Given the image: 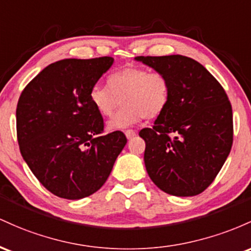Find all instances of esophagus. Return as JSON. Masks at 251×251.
Listing matches in <instances>:
<instances>
[{"mask_svg":"<svg viewBox=\"0 0 251 251\" xmlns=\"http://www.w3.org/2000/svg\"><path fill=\"white\" fill-rule=\"evenodd\" d=\"M126 139H133V137L136 135V131L133 130V129H126V130L125 131Z\"/></svg>","mask_w":251,"mask_h":251,"instance_id":"esophagus-1","label":"esophagus"}]
</instances>
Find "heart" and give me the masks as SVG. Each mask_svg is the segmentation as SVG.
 <instances>
[{
    "instance_id": "1",
    "label": "heart",
    "mask_w": 251,
    "mask_h": 251,
    "mask_svg": "<svg viewBox=\"0 0 251 251\" xmlns=\"http://www.w3.org/2000/svg\"><path fill=\"white\" fill-rule=\"evenodd\" d=\"M108 85L96 84L90 100L102 116L110 117L122 102V108L109 121V129H122L142 118L154 120L163 114L171 100V80L165 73L145 67L128 66L115 72Z\"/></svg>"
}]
</instances>
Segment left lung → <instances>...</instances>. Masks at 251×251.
I'll return each instance as SVG.
<instances>
[{
    "label": "left lung",
    "mask_w": 251,
    "mask_h": 251,
    "mask_svg": "<svg viewBox=\"0 0 251 251\" xmlns=\"http://www.w3.org/2000/svg\"><path fill=\"white\" fill-rule=\"evenodd\" d=\"M136 60L170 78L167 109L145 140V165L149 178L163 192L192 197L212 184L229 155L233 141L229 97L211 73L184 55L136 57Z\"/></svg>",
    "instance_id": "obj_1"
}]
</instances>
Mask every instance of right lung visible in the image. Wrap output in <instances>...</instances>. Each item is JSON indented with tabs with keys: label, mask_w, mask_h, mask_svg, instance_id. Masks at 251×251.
<instances>
[{
	"label": "right lung",
	"mask_w": 251,
	"mask_h": 251,
	"mask_svg": "<svg viewBox=\"0 0 251 251\" xmlns=\"http://www.w3.org/2000/svg\"><path fill=\"white\" fill-rule=\"evenodd\" d=\"M112 63L111 57L55 61L20 95L21 155L44 187L60 198L75 201L100 190L126 143L122 131L105 134L102 115L90 100L92 86Z\"/></svg>",
	"instance_id": "right-lung-1"
}]
</instances>
